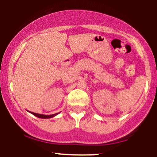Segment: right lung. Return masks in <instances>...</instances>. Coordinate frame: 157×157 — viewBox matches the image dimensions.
Returning <instances> with one entry per match:
<instances>
[{
    "instance_id": "add662e5",
    "label": "right lung",
    "mask_w": 157,
    "mask_h": 157,
    "mask_svg": "<svg viewBox=\"0 0 157 157\" xmlns=\"http://www.w3.org/2000/svg\"><path fill=\"white\" fill-rule=\"evenodd\" d=\"M29 112L31 113H32V114H33V115H35V116L37 117H38V118H42V119L52 118V117H54L56 116V115H57V114H58V113H55V114H52V115H44V114H40V113L31 112V111H29Z\"/></svg>"
}]
</instances>
